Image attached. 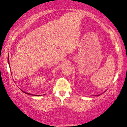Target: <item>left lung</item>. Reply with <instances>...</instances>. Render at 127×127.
<instances>
[{
	"instance_id": "1",
	"label": "left lung",
	"mask_w": 127,
	"mask_h": 127,
	"mask_svg": "<svg viewBox=\"0 0 127 127\" xmlns=\"http://www.w3.org/2000/svg\"><path fill=\"white\" fill-rule=\"evenodd\" d=\"M98 95H97V96H98Z\"/></svg>"
}]
</instances>
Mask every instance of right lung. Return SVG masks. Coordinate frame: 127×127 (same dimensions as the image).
I'll return each instance as SVG.
<instances>
[{"mask_svg": "<svg viewBox=\"0 0 127 127\" xmlns=\"http://www.w3.org/2000/svg\"><path fill=\"white\" fill-rule=\"evenodd\" d=\"M8 64H9V59H8ZM9 67H10V66H9ZM22 92H23L24 93H26V94H27V95H34V96H40V95H32V94H31V93H27V92H25V91H22V90H21Z\"/></svg>", "mask_w": 127, "mask_h": 127, "instance_id": "1", "label": "right lung"}]
</instances>
